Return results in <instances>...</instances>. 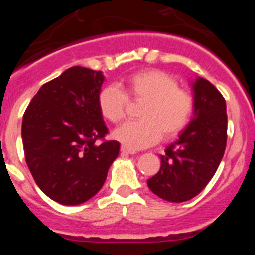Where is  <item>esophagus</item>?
Segmentation results:
<instances>
[{
    "mask_svg": "<svg viewBox=\"0 0 255 255\" xmlns=\"http://www.w3.org/2000/svg\"><path fill=\"white\" fill-rule=\"evenodd\" d=\"M121 151L125 154H135V150H132V149L127 148V146H125V145L121 146Z\"/></svg>",
    "mask_w": 255,
    "mask_h": 255,
    "instance_id": "obj_1",
    "label": "esophagus"
}]
</instances>
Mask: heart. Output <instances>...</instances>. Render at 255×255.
<instances>
[{"mask_svg":"<svg viewBox=\"0 0 255 255\" xmlns=\"http://www.w3.org/2000/svg\"><path fill=\"white\" fill-rule=\"evenodd\" d=\"M128 95L134 101L145 102L139 115L142 121L123 123L113 137L132 150L154 145L161 137L175 138L194 113V97L179 87L173 75L163 70H145L128 78L127 92L117 85L105 86L97 97L101 115L112 123L121 122L129 104Z\"/></svg>","mask_w":255,"mask_h":255,"instance_id":"b5f03b06","label":"heart"}]
</instances>
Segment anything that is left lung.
<instances>
[{"label":"left lung","instance_id":"1","mask_svg":"<svg viewBox=\"0 0 255 255\" xmlns=\"http://www.w3.org/2000/svg\"><path fill=\"white\" fill-rule=\"evenodd\" d=\"M191 122L160 156V170L148 180L156 196L184 202L199 195L215 175L227 144L226 101L220 91L199 78L192 82Z\"/></svg>","mask_w":255,"mask_h":255}]
</instances>
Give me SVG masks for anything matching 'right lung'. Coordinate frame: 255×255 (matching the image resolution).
<instances>
[{
  "label": "right lung",
  "instance_id": "right-lung-1",
  "mask_svg": "<svg viewBox=\"0 0 255 255\" xmlns=\"http://www.w3.org/2000/svg\"><path fill=\"white\" fill-rule=\"evenodd\" d=\"M104 80L101 71L73 66L43 85L23 115L30 174L61 205H80L95 196L120 153V143L104 140L109 130L97 102Z\"/></svg>",
  "mask_w": 255,
  "mask_h": 255
}]
</instances>
